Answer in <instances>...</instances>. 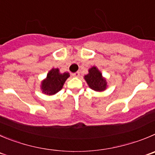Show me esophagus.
<instances>
[{
	"label": "esophagus",
	"instance_id": "34e87169",
	"mask_svg": "<svg viewBox=\"0 0 155 155\" xmlns=\"http://www.w3.org/2000/svg\"><path fill=\"white\" fill-rule=\"evenodd\" d=\"M72 75H73V77H75V78H78L80 76V73L79 72H75V73L72 74Z\"/></svg>",
	"mask_w": 155,
	"mask_h": 155
}]
</instances>
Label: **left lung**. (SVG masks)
I'll return each instance as SVG.
<instances>
[{"instance_id": "left-lung-1", "label": "left lung", "mask_w": 155, "mask_h": 155, "mask_svg": "<svg viewBox=\"0 0 155 155\" xmlns=\"http://www.w3.org/2000/svg\"><path fill=\"white\" fill-rule=\"evenodd\" d=\"M84 80L91 89L97 92H102L107 90V79L103 77L102 73L96 66H93L88 70L87 74L84 77Z\"/></svg>"}]
</instances>
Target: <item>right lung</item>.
<instances>
[{
  "label": "right lung",
  "mask_w": 155,
  "mask_h": 155,
  "mask_svg": "<svg viewBox=\"0 0 155 155\" xmlns=\"http://www.w3.org/2000/svg\"><path fill=\"white\" fill-rule=\"evenodd\" d=\"M69 77L70 74L68 72L61 73L59 69L53 68L48 72L46 78L41 82V91L46 95H54L62 89Z\"/></svg>",
  "instance_id": "add662e5"
}]
</instances>
